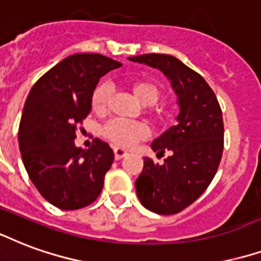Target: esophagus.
<instances>
[{
    "instance_id": "1",
    "label": "esophagus",
    "mask_w": 261,
    "mask_h": 261,
    "mask_svg": "<svg viewBox=\"0 0 261 261\" xmlns=\"http://www.w3.org/2000/svg\"><path fill=\"white\" fill-rule=\"evenodd\" d=\"M128 155V150L123 149V148H115V158L116 160H120L121 158Z\"/></svg>"
}]
</instances>
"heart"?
Here are the masks:
<instances>
[{"label":"heart","instance_id":"b5f03b06","mask_svg":"<svg viewBox=\"0 0 261 261\" xmlns=\"http://www.w3.org/2000/svg\"><path fill=\"white\" fill-rule=\"evenodd\" d=\"M130 88L137 101L142 105H155L160 96L159 87L148 80H137L130 84ZM112 88L109 84H101L95 88L91 96L92 111L95 113H105L111 101ZM103 136L116 146H131L137 141L148 136V128L141 123H131L124 120H112L103 127Z\"/></svg>","mask_w":261,"mask_h":261}]
</instances>
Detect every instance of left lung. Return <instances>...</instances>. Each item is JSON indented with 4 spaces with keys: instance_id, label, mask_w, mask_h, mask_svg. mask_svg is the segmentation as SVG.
Wrapping results in <instances>:
<instances>
[{
    "instance_id": "8db88e82",
    "label": "left lung",
    "mask_w": 261,
    "mask_h": 261,
    "mask_svg": "<svg viewBox=\"0 0 261 261\" xmlns=\"http://www.w3.org/2000/svg\"><path fill=\"white\" fill-rule=\"evenodd\" d=\"M159 69L177 95V123L152 141L163 163L144 159L136 181L138 199L158 214H175L203 194L219 169L224 149L223 113L213 90L199 73L175 57L145 54L128 58Z\"/></svg>"
}]
</instances>
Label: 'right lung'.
Segmentation results:
<instances>
[{
  "mask_svg": "<svg viewBox=\"0 0 261 261\" xmlns=\"http://www.w3.org/2000/svg\"><path fill=\"white\" fill-rule=\"evenodd\" d=\"M120 66L99 54H74L40 77L29 92L19 149L34 187L58 209H82L101 194L113 150L98 138L87 150L77 148L74 140L77 125L91 112L99 79Z\"/></svg>",
  "mask_w": 261,
  "mask_h": 261,
  "instance_id": "right-lung-1",
  "label": "right lung"
}]
</instances>
